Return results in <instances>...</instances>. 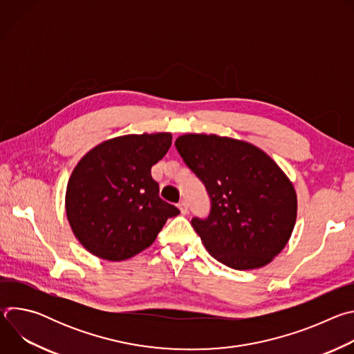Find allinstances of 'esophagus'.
<instances>
[{
	"label": "esophagus",
	"mask_w": 354,
	"mask_h": 354,
	"mask_svg": "<svg viewBox=\"0 0 354 354\" xmlns=\"http://www.w3.org/2000/svg\"><path fill=\"white\" fill-rule=\"evenodd\" d=\"M178 207H179V210H180V213L182 214H186L189 210H187V203H186V201L185 200H182L180 201V203L178 205Z\"/></svg>",
	"instance_id": "esophagus-1"
}]
</instances>
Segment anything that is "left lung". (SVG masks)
<instances>
[{
  "mask_svg": "<svg viewBox=\"0 0 354 354\" xmlns=\"http://www.w3.org/2000/svg\"><path fill=\"white\" fill-rule=\"evenodd\" d=\"M185 164L205 183L212 212L192 225L223 265L258 269L287 245L297 220V194L281 168L257 145L217 134L175 141Z\"/></svg>",
  "mask_w": 354,
  "mask_h": 354,
  "instance_id": "left-lung-1",
  "label": "left lung"
}]
</instances>
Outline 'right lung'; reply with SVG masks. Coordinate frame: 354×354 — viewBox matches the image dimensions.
<instances>
[{
	"mask_svg": "<svg viewBox=\"0 0 354 354\" xmlns=\"http://www.w3.org/2000/svg\"><path fill=\"white\" fill-rule=\"evenodd\" d=\"M171 144V133L127 134L97 144L80 160L68 179L66 213L75 238L92 255L130 259L179 214L160 197L151 176V167Z\"/></svg>",
	"mask_w": 354,
	"mask_h": 354,
	"instance_id": "1",
	"label": "right lung"
}]
</instances>
